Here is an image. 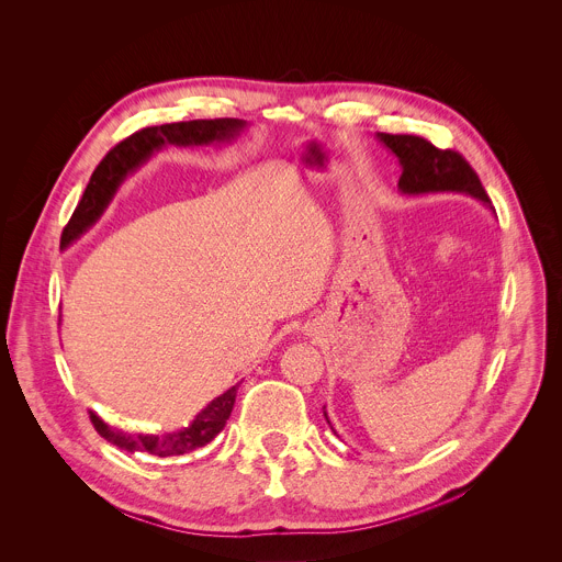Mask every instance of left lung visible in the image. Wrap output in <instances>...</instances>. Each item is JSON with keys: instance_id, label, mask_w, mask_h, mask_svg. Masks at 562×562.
Segmentation results:
<instances>
[{"instance_id": "obj_1", "label": "left lung", "mask_w": 562, "mask_h": 562, "mask_svg": "<svg viewBox=\"0 0 562 562\" xmlns=\"http://www.w3.org/2000/svg\"><path fill=\"white\" fill-rule=\"evenodd\" d=\"M378 140L391 149L402 167L400 192L402 196H426V194H465L483 203L492 214L494 207L483 190V184L468 160L452 151L439 149L430 140L413 134H386L378 132ZM324 419L330 426L326 406ZM335 432V428L330 426ZM337 435V432H335Z\"/></svg>"}]
</instances>
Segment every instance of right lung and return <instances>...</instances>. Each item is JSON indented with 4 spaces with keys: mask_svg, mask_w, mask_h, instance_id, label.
Wrapping results in <instances>:
<instances>
[{
    "mask_svg": "<svg viewBox=\"0 0 562 562\" xmlns=\"http://www.w3.org/2000/svg\"><path fill=\"white\" fill-rule=\"evenodd\" d=\"M249 127L243 119H212V121H182V123H167L156 127H145L130 138L121 140L94 169L81 203L77 205L70 223L61 234V249L75 245L86 232H90L97 221L103 216L108 205L112 203L114 194L119 192L121 182L134 173L140 165H145L151 154L160 151L167 145L173 147H207V145H223L236 140ZM238 384L225 391L221 397L212 400L190 426L171 430V432H136L121 426H114L99 417L94 411L90 413V422L94 430L108 439L110 443L119 446L127 452H145L151 457H180L187 452H194L210 441L225 428L234 404H236Z\"/></svg>",
    "mask_w": 562,
    "mask_h": 562,
    "instance_id": "1",
    "label": "right lung"
}]
</instances>
